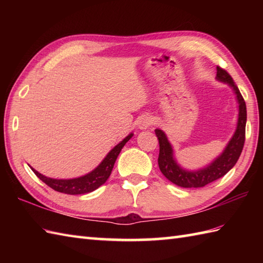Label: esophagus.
I'll return each instance as SVG.
<instances>
[{"label":"esophagus","instance_id":"1","mask_svg":"<svg viewBox=\"0 0 263 263\" xmlns=\"http://www.w3.org/2000/svg\"><path fill=\"white\" fill-rule=\"evenodd\" d=\"M154 123H155L154 117L147 115V116H143L142 119L139 121L138 126H139V128H140V130H147V128H149L150 126L154 125Z\"/></svg>","mask_w":263,"mask_h":263}]
</instances>
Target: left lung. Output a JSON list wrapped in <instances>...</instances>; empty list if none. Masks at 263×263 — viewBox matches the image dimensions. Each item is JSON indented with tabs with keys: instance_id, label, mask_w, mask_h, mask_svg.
I'll return each mask as SVG.
<instances>
[{
	"instance_id": "1",
	"label": "left lung",
	"mask_w": 263,
	"mask_h": 263,
	"mask_svg": "<svg viewBox=\"0 0 263 263\" xmlns=\"http://www.w3.org/2000/svg\"><path fill=\"white\" fill-rule=\"evenodd\" d=\"M217 80L228 83L236 95L238 102V120L236 131L228 142L221 155L204 168L198 171H186L176 163L173 155V148L164 131L156 128L155 133L159 141V170L172 183L181 187H203L206 184L222 177L230 172L241 156L245 141V125H247V105L230 73L220 66H217Z\"/></svg>"
}]
</instances>
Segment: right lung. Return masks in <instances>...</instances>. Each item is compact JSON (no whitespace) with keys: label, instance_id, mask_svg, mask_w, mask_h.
<instances>
[{"label":"right lung","instance_id":"obj_1","mask_svg":"<svg viewBox=\"0 0 263 263\" xmlns=\"http://www.w3.org/2000/svg\"><path fill=\"white\" fill-rule=\"evenodd\" d=\"M132 133L128 135L124 140H122L117 146H115L110 152L107 154V156L104 158V160L100 163L96 168H95L92 172L89 173V174L81 176V177H77V178H70V180H57V178H51L47 176H44L41 173H38L33 168L32 172L35 173L36 176L48 185L49 187H52L53 190L61 193H65V194H85L92 192L95 190L98 189L100 185L107 181V178L109 177L111 170H113L114 164L116 161L117 156L120 155L122 148L124 147V144L130 140L132 138Z\"/></svg>","mask_w":263,"mask_h":263}]
</instances>
